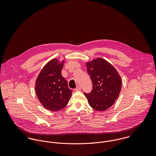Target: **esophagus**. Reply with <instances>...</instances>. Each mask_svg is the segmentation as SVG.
<instances>
[{
	"mask_svg": "<svg viewBox=\"0 0 156 156\" xmlns=\"http://www.w3.org/2000/svg\"><path fill=\"white\" fill-rule=\"evenodd\" d=\"M81 90V87L80 86H77L76 88H75V90L76 91H78V90Z\"/></svg>",
	"mask_w": 156,
	"mask_h": 156,
	"instance_id": "1",
	"label": "esophagus"
}]
</instances>
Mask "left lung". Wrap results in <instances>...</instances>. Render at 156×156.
<instances>
[{"label": "left lung", "mask_w": 156, "mask_h": 156, "mask_svg": "<svg viewBox=\"0 0 156 156\" xmlns=\"http://www.w3.org/2000/svg\"><path fill=\"white\" fill-rule=\"evenodd\" d=\"M86 65L92 90L84 94L92 108L104 111L111 108L118 98L121 89V78L116 69L102 58L94 59Z\"/></svg>", "instance_id": "1"}]
</instances>
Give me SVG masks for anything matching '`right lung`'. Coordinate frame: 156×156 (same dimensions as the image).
<instances>
[{
    "mask_svg": "<svg viewBox=\"0 0 156 156\" xmlns=\"http://www.w3.org/2000/svg\"><path fill=\"white\" fill-rule=\"evenodd\" d=\"M64 62L58 64L56 59L51 60L42 69L36 80L37 97L45 108L51 111L64 108L73 92L61 74Z\"/></svg>",
    "mask_w": 156,
    "mask_h": 156,
    "instance_id": "1",
    "label": "right lung"
}]
</instances>
